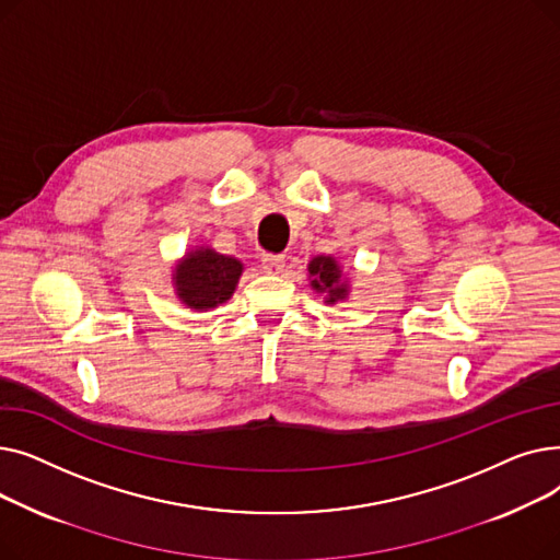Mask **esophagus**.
I'll return each instance as SVG.
<instances>
[{
  "mask_svg": "<svg viewBox=\"0 0 560 560\" xmlns=\"http://www.w3.org/2000/svg\"><path fill=\"white\" fill-rule=\"evenodd\" d=\"M283 268H285V256H281V254H265L262 256V272L279 275V272H283Z\"/></svg>",
  "mask_w": 560,
  "mask_h": 560,
  "instance_id": "1",
  "label": "esophagus"
}]
</instances>
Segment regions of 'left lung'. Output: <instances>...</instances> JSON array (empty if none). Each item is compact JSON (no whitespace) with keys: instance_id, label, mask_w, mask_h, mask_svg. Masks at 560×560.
Wrapping results in <instances>:
<instances>
[{"instance_id":"1","label":"left lung","mask_w":560,"mask_h":560,"mask_svg":"<svg viewBox=\"0 0 560 560\" xmlns=\"http://www.w3.org/2000/svg\"><path fill=\"white\" fill-rule=\"evenodd\" d=\"M308 277L313 290L322 292L327 304H336L349 295V285L342 281V270L334 256H315L308 262Z\"/></svg>"}]
</instances>
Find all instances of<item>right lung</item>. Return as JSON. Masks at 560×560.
I'll return each instance as SVG.
<instances>
[{"label": "right lung", "mask_w": 560, "mask_h": 560, "mask_svg": "<svg viewBox=\"0 0 560 560\" xmlns=\"http://www.w3.org/2000/svg\"><path fill=\"white\" fill-rule=\"evenodd\" d=\"M243 275V262L218 254L211 247H197L176 262L172 283L176 298L188 308L209 311L231 300Z\"/></svg>", "instance_id": "right-lung-1"}]
</instances>
